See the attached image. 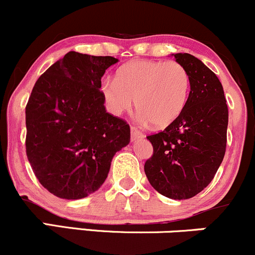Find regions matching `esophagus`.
Returning <instances> with one entry per match:
<instances>
[{"label": "esophagus", "mask_w": 255, "mask_h": 255, "mask_svg": "<svg viewBox=\"0 0 255 255\" xmlns=\"http://www.w3.org/2000/svg\"><path fill=\"white\" fill-rule=\"evenodd\" d=\"M130 133H131V140L135 141L137 139H142L144 137V133H141L136 127H131L130 128Z\"/></svg>", "instance_id": "esophagus-1"}]
</instances>
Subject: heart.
<instances>
[{
	"label": "heart",
	"instance_id": "obj_1",
	"mask_svg": "<svg viewBox=\"0 0 255 255\" xmlns=\"http://www.w3.org/2000/svg\"><path fill=\"white\" fill-rule=\"evenodd\" d=\"M191 90L186 68L175 61L136 60L118 71L116 80H105L102 92L116 115L129 111L135 101L142 121L166 127L181 115Z\"/></svg>",
	"mask_w": 255,
	"mask_h": 255
}]
</instances>
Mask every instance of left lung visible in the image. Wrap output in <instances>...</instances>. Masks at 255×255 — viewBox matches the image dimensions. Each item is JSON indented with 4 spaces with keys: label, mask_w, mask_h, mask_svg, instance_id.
<instances>
[{
    "label": "left lung",
    "mask_w": 255,
    "mask_h": 255,
    "mask_svg": "<svg viewBox=\"0 0 255 255\" xmlns=\"http://www.w3.org/2000/svg\"><path fill=\"white\" fill-rule=\"evenodd\" d=\"M191 79L181 115L163 131L148 135L153 156L145 163L148 182L174 200L193 198L209 186L225 154L228 105L223 86L209 67L191 54H171Z\"/></svg>",
    "instance_id": "left-lung-1"
}]
</instances>
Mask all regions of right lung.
<instances>
[{
	"instance_id": "obj_1",
	"label": "right lung",
	"mask_w": 255,
	"mask_h": 255,
	"mask_svg": "<svg viewBox=\"0 0 255 255\" xmlns=\"http://www.w3.org/2000/svg\"><path fill=\"white\" fill-rule=\"evenodd\" d=\"M119 60L69 51L40 75L26 105V154L44 188L68 200L104 183L130 141L124 120L107 113L101 79Z\"/></svg>"
}]
</instances>
